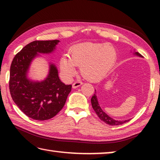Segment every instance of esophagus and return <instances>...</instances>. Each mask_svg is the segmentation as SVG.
<instances>
[{
    "instance_id": "1",
    "label": "esophagus",
    "mask_w": 160,
    "mask_h": 160,
    "mask_svg": "<svg viewBox=\"0 0 160 160\" xmlns=\"http://www.w3.org/2000/svg\"><path fill=\"white\" fill-rule=\"evenodd\" d=\"M82 82L81 81H77V82H74L72 84V88H77L78 87H80L81 85H82Z\"/></svg>"
}]
</instances>
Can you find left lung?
<instances>
[{
  "instance_id": "left-lung-1",
  "label": "left lung",
  "mask_w": 160,
  "mask_h": 160,
  "mask_svg": "<svg viewBox=\"0 0 160 160\" xmlns=\"http://www.w3.org/2000/svg\"><path fill=\"white\" fill-rule=\"evenodd\" d=\"M59 40L34 41L16 54L10 70L9 88L13 101L20 109L35 120H48L65 105L72 85H65L58 78L55 65L49 63L47 78L32 81L28 77L32 61L40 53H51Z\"/></svg>"
}]
</instances>
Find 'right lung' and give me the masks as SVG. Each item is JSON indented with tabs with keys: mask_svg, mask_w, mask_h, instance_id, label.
<instances>
[{
	"mask_svg": "<svg viewBox=\"0 0 160 160\" xmlns=\"http://www.w3.org/2000/svg\"><path fill=\"white\" fill-rule=\"evenodd\" d=\"M134 54L136 56H140V57H142V56L140 55L138 52H135ZM91 103H92V106L94 110L95 111L97 116H98L99 118L101 119L102 121H104V123L109 124V125H111V126H118V125H120V124L126 123L127 121H116L112 118H111L110 116H108L104 112H103V110L101 109V107L99 106L98 102H97V96L95 94H94V95L92 96V97Z\"/></svg>",
	"mask_w": 160,
	"mask_h": 160,
	"instance_id": "obj_1",
	"label": "right lung"
}]
</instances>
